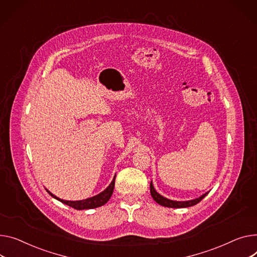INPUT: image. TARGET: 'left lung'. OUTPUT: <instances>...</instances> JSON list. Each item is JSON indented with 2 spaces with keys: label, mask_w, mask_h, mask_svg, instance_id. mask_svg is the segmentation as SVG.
<instances>
[{
  "label": "left lung",
  "mask_w": 257,
  "mask_h": 257,
  "mask_svg": "<svg viewBox=\"0 0 257 257\" xmlns=\"http://www.w3.org/2000/svg\"><path fill=\"white\" fill-rule=\"evenodd\" d=\"M150 191H151V195L152 197L154 198V200H155L157 203L161 204V206L163 207H167V208H188V207H192L194 206V204L198 203L202 198H204L207 196L208 192L204 193L203 195H201L200 197L198 198H195V199H192V200H188V201H175V200H170V199H167L165 197H163L162 195H160L159 193L156 192V190L154 189V186L151 182L150 184Z\"/></svg>",
  "instance_id": "obj_1"
}]
</instances>
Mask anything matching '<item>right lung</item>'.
<instances>
[{
  "mask_svg": "<svg viewBox=\"0 0 257 257\" xmlns=\"http://www.w3.org/2000/svg\"><path fill=\"white\" fill-rule=\"evenodd\" d=\"M114 180H115V176L112 180V182L110 183V185L106 188V189L104 191H102L101 193H99L98 195L96 196H93V197H90V198H87V199H83V200H77V201H71V200H64V199H61L57 196H55L53 193H50L48 190L47 192L55 197L56 199L60 200L61 202L67 204V206H69L75 210H88V209H95V208H98V207H101L103 206V204H105L110 196L112 195V192H113V188H114Z\"/></svg>",
  "mask_w": 257,
  "mask_h": 257,
  "instance_id": "1",
  "label": "right lung"
}]
</instances>
